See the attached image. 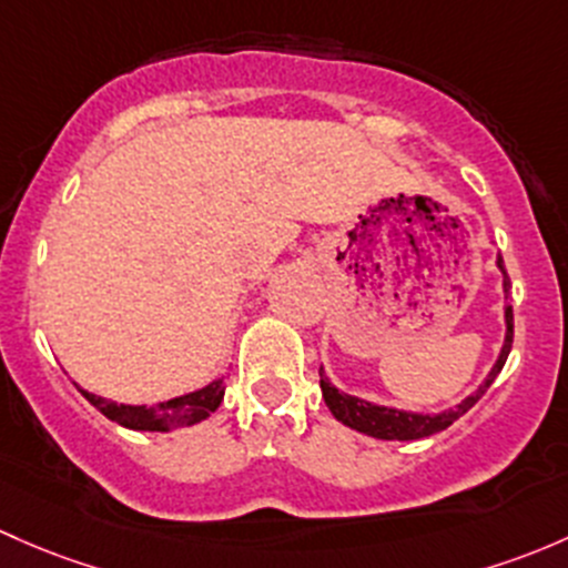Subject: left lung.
I'll return each instance as SVG.
<instances>
[{
  "instance_id": "left-lung-1",
  "label": "left lung",
  "mask_w": 568,
  "mask_h": 568,
  "mask_svg": "<svg viewBox=\"0 0 568 568\" xmlns=\"http://www.w3.org/2000/svg\"><path fill=\"white\" fill-rule=\"evenodd\" d=\"M495 264H498L500 274H504V294L509 296L511 283H509V274H506L500 253ZM504 318H506V337H504V348H500L498 359H495L493 369L487 373L485 384H481L474 394H468L463 403H457L455 408H446L440 410V414H414V410H399V408H389V405L367 403V399L354 397V394H345L339 392L337 386H332V381L324 375V367H321V392H324V399L326 405H329L334 419L343 422L345 427L356 429V433H364L369 435V438H381V440H419V438H427V435L440 433V429H446L449 425H455L459 416L468 414V410L479 403L481 394L489 389V384H493V381L498 378L500 369H504L506 356H509L511 351V337H515V315H511V304H506Z\"/></svg>"
}]
</instances>
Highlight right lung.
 <instances>
[{
  "mask_svg": "<svg viewBox=\"0 0 568 568\" xmlns=\"http://www.w3.org/2000/svg\"><path fill=\"white\" fill-rule=\"evenodd\" d=\"M81 394L100 410V414L109 416L116 425L128 429H143V433H171V429L176 427H190L209 419V414H214V410L220 408V403H223L225 384L223 378H217L212 381V384H206L204 389L165 399V403L152 405V408H146V405L113 403V399H105L100 397V394H92L87 389H81Z\"/></svg>",
  "mask_w": 568,
  "mask_h": 568,
  "instance_id": "right-lung-1",
  "label": "right lung"
}]
</instances>
